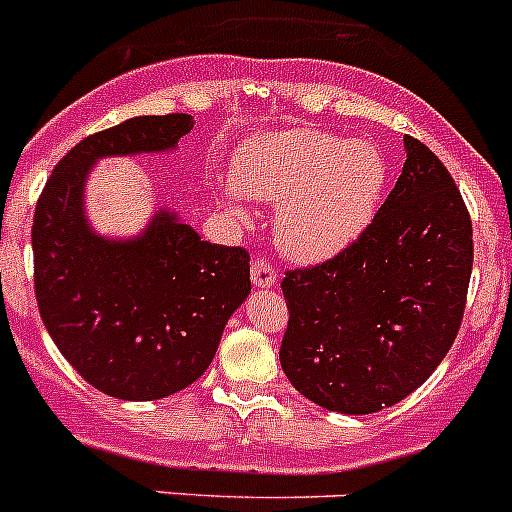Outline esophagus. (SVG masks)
<instances>
[{"label":"esophagus","instance_id":"obj_1","mask_svg":"<svg viewBox=\"0 0 512 512\" xmlns=\"http://www.w3.org/2000/svg\"><path fill=\"white\" fill-rule=\"evenodd\" d=\"M251 281H253V287L269 289L279 281V271H276L274 266H269V261L256 259L251 266Z\"/></svg>","mask_w":512,"mask_h":512}]
</instances>
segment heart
Wrapping results in <instances>:
<instances>
[{
	"instance_id": "heart-1",
	"label": "heart",
	"mask_w": 512,
	"mask_h": 512,
	"mask_svg": "<svg viewBox=\"0 0 512 512\" xmlns=\"http://www.w3.org/2000/svg\"><path fill=\"white\" fill-rule=\"evenodd\" d=\"M388 180L373 142L317 129L251 139L238 152L233 180L215 195L241 223L246 198L276 205V241L289 259L320 264L353 246L373 220Z\"/></svg>"
}]
</instances>
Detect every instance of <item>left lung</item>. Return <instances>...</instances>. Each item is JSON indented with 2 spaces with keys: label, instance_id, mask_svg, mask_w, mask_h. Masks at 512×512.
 <instances>
[{
  "label": "left lung",
  "instance_id": "left-lung-1",
  "mask_svg": "<svg viewBox=\"0 0 512 512\" xmlns=\"http://www.w3.org/2000/svg\"><path fill=\"white\" fill-rule=\"evenodd\" d=\"M396 187L363 236L281 281L289 325L279 360L292 386L327 411L388 409L452 348L472 274V223L439 157L403 137Z\"/></svg>",
  "mask_w": 512,
  "mask_h": 512
}]
</instances>
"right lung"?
Segmentation results:
<instances>
[{"mask_svg":"<svg viewBox=\"0 0 512 512\" xmlns=\"http://www.w3.org/2000/svg\"><path fill=\"white\" fill-rule=\"evenodd\" d=\"M190 114L134 116L70 149L35 208L32 253L42 322L63 358L106 396H172L213 363L231 314L251 294L243 248L200 238L159 205L137 236H101L86 213L93 164L170 154Z\"/></svg>","mask_w":512,"mask_h":512,"instance_id":"1","label":"right lung"}]
</instances>
